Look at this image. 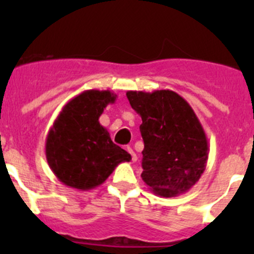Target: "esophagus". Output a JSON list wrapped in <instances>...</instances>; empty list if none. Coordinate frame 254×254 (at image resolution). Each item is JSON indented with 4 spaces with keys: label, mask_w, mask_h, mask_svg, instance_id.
Segmentation results:
<instances>
[{
    "label": "esophagus",
    "mask_w": 254,
    "mask_h": 254,
    "mask_svg": "<svg viewBox=\"0 0 254 254\" xmlns=\"http://www.w3.org/2000/svg\"><path fill=\"white\" fill-rule=\"evenodd\" d=\"M127 151L130 153V156H131V161H132V162H135V161L137 160V157H136V153L134 152V150H132V148L130 147V146H127Z\"/></svg>",
    "instance_id": "34e87169"
}]
</instances>
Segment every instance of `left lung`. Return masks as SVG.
Here are the masks:
<instances>
[{
    "label": "left lung",
    "mask_w": 254,
    "mask_h": 254,
    "mask_svg": "<svg viewBox=\"0 0 254 254\" xmlns=\"http://www.w3.org/2000/svg\"><path fill=\"white\" fill-rule=\"evenodd\" d=\"M127 97L142 119V181L165 198L189 190L205 171L209 156L205 131L193 108L170 89L127 91Z\"/></svg>",
    "instance_id": "left-lung-1"
}]
</instances>
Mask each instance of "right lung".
Segmentation results:
<instances>
[{"mask_svg":"<svg viewBox=\"0 0 254 254\" xmlns=\"http://www.w3.org/2000/svg\"><path fill=\"white\" fill-rule=\"evenodd\" d=\"M117 94L88 89L64 106L50 127L45 142L48 165L65 186L89 190L101 186L130 153L112 141L99 117Z\"/></svg>","mask_w":254,"mask_h":254,"instance_id":"1","label":"right lung"}]
</instances>
